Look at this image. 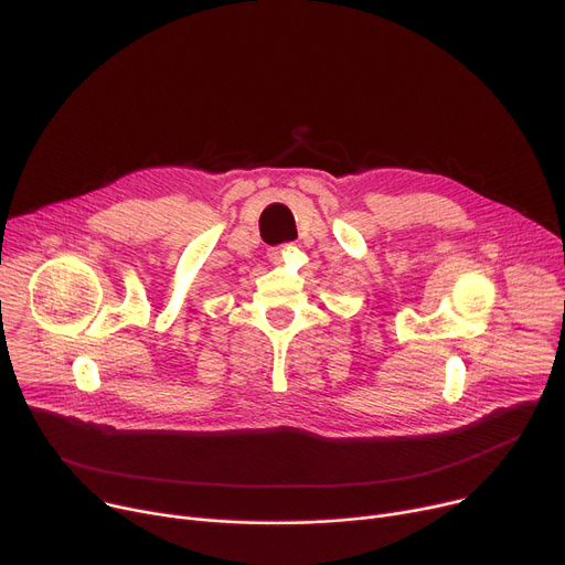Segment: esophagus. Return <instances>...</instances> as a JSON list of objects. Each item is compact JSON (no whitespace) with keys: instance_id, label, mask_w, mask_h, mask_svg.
Returning <instances> with one entry per match:
<instances>
[{"instance_id":"esophagus-1","label":"esophagus","mask_w":565,"mask_h":565,"mask_svg":"<svg viewBox=\"0 0 565 565\" xmlns=\"http://www.w3.org/2000/svg\"><path fill=\"white\" fill-rule=\"evenodd\" d=\"M267 256H270L273 263H279L284 258V249L281 247H273L270 252H267Z\"/></svg>"}]
</instances>
